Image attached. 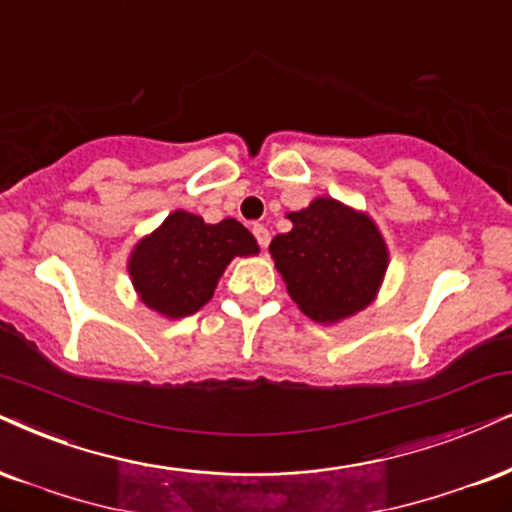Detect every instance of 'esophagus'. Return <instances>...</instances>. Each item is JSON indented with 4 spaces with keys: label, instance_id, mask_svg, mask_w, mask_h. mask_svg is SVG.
Masks as SVG:
<instances>
[{
    "label": "esophagus",
    "instance_id": "34e87169",
    "mask_svg": "<svg viewBox=\"0 0 512 512\" xmlns=\"http://www.w3.org/2000/svg\"><path fill=\"white\" fill-rule=\"evenodd\" d=\"M252 234H255L257 243H260L262 248H267L269 241H271V236H269V229H267V226H262V224H255V226H252Z\"/></svg>",
    "mask_w": 512,
    "mask_h": 512
}]
</instances>
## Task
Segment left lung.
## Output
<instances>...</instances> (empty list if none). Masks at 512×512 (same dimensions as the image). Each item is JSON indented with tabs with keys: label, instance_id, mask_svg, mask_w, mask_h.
Listing matches in <instances>:
<instances>
[{
	"label": "left lung",
	"instance_id": "obj_1",
	"mask_svg": "<svg viewBox=\"0 0 512 512\" xmlns=\"http://www.w3.org/2000/svg\"><path fill=\"white\" fill-rule=\"evenodd\" d=\"M288 234L269 245L288 295L316 323H338L366 309L383 286L390 250L368 212L331 196L288 212Z\"/></svg>",
	"mask_w": 512,
	"mask_h": 512
}]
</instances>
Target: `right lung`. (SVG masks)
I'll use <instances>...</instances> for the list:
<instances>
[{
    "instance_id": "obj_1",
    "label": "right lung",
    "mask_w": 512,
    "mask_h": 512,
    "mask_svg": "<svg viewBox=\"0 0 512 512\" xmlns=\"http://www.w3.org/2000/svg\"><path fill=\"white\" fill-rule=\"evenodd\" d=\"M257 252L255 236L236 219L208 224L193 212L174 210L134 245L127 274L139 300L151 312L174 321L196 314L210 302L234 257Z\"/></svg>"
}]
</instances>
